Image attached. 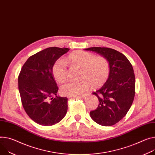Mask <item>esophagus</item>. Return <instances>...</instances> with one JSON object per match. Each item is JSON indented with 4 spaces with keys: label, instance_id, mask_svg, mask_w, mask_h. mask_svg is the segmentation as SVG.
<instances>
[{
    "label": "esophagus",
    "instance_id": "esophagus-1",
    "mask_svg": "<svg viewBox=\"0 0 155 155\" xmlns=\"http://www.w3.org/2000/svg\"><path fill=\"white\" fill-rule=\"evenodd\" d=\"M87 95V94H81V95H80L78 96H76V97H85Z\"/></svg>",
    "mask_w": 155,
    "mask_h": 155
}]
</instances>
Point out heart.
Here are the masks:
<instances>
[{
  "label": "heart",
  "mask_w": 155,
  "mask_h": 155,
  "mask_svg": "<svg viewBox=\"0 0 155 155\" xmlns=\"http://www.w3.org/2000/svg\"><path fill=\"white\" fill-rule=\"evenodd\" d=\"M67 61L73 66L81 67L79 82L68 81L61 85V93L64 96H75L87 91L91 85L99 87L107 81L110 74V64L104 56H96L91 52L76 51L70 54ZM55 79L59 82H64L68 77V72L65 62L61 59L55 61L52 68Z\"/></svg>",
  "instance_id": "1"
}]
</instances>
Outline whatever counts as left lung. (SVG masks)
<instances>
[{"mask_svg": "<svg viewBox=\"0 0 155 155\" xmlns=\"http://www.w3.org/2000/svg\"><path fill=\"white\" fill-rule=\"evenodd\" d=\"M85 50L100 54L109 62L110 74L107 81L92 93L97 97L99 105L90 114L97 124L112 126L125 116L134 100L135 77L132 65L123 54L113 49L93 47Z\"/></svg>", "mask_w": 155, "mask_h": 155, "instance_id": "left-lung-1", "label": "left lung"}]
</instances>
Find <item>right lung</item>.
Instances as JSON below:
<instances>
[{
	"mask_svg": "<svg viewBox=\"0 0 155 155\" xmlns=\"http://www.w3.org/2000/svg\"><path fill=\"white\" fill-rule=\"evenodd\" d=\"M68 50L46 48L30 56L21 68L18 82L21 104L28 116L39 125L55 124L67 113L68 98L57 96L59 88L52 68L55 61Z\"/></svg>",
	"mask_w": 155,
	"mask_h": 155,
	"instance_id": "add662e5",
	"label": "right lung"
}]
</instances>
